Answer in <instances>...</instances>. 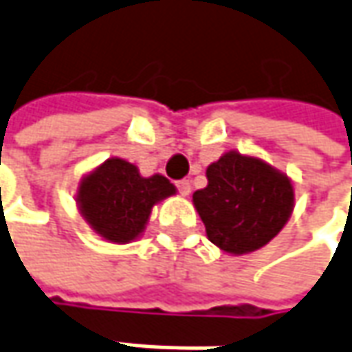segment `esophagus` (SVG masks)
<instances>
[{"instance_id":"1","label":"esophagus","mask_w":352,"mask_h":352,"mask_svg":"<svg viewBox=\"0 0 352 352\" xmlns=\"http://www.w3.org/2000/svg\"><path fill=\"white\" fill-rule=\"evenodd\" d=\"M177 190H179L183 197H187L188 192H190V183H188L187 179H181V181H177Z\"/></svg>"}]
</instances>
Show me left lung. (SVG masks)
<instances>
[{
    "mask_svg": "<svg viewBox=\"0 0 352 352\" xmlns=\"http://www.w3.org/2000/svg\"><path fill=\"white\" fill-rule=\"evenodd\" d=\"M208 185L192 195L214 245L243 255L267 245L294 208L290 179L259 157L224 153L206 169Z\"/></svg>",
    "mask_w": 352,
    "mask_h": 352,
    "instance_id": "1",
    "label": "left lung"
}]
</instances>
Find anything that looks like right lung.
<instances>
[{
	"mask_svg": "<svg viewBox=\"0 0 352 352\" xmlns=\"http://www.w3.org/2000/svg\"><path fill=\"white\" fill-rule=\"evenodd\" d=\"M175 195L164 175L142 177L138 167L111 157L83 177L78 190L85 222L104 239L128 243L144 232L153 204Z\"/></svg>",
	"mask_w": 352,
	"mask_h": 352,
	"instance_id": "add662e5",
	"label": "right lung"
}]
</instances>
